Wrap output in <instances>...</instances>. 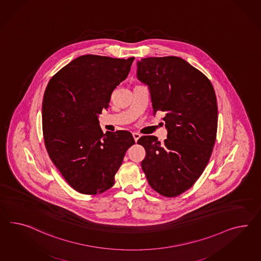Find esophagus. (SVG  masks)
<instances>
[{"mask_svg": "<svg viewBox=\"0 0 261 261\" xmlns=\"http://www.w3.org/2000/svg\"><path fill=\"white\" fill-rule=\"evenodd\" d=\"M133 136H134V141H135V142H137L138 139L141 137V134H138V133H133Z\"/></svg>", "mask_w": 261, "mask_h": 261, "instance_id": "1", "label": "esophagus"}]
</instances>
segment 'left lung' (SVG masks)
<instances>
[{
  "label": "left lung",
  "mask_w": 261,
  "mask_h": 261,
  "mask_svg": "<svg viewBox=\"0 0 261 261\" xmlns=\"http://www.w3.org/2000/svg\"><path fill=\"white\" fill-rule=\"evenodd\" d=\"M137 79L148 86L153 114L164 112L167 138L142 136L141 166L149 186L166 197L185 192L199 179L212 154L218 105L211 82L179 57L137 61Z\"/></svg>",
  "instance_id": "obj_1"
}]
</instances>
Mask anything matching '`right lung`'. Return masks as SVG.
<instances>
[{
  "instance_id": "right-lung-1",
  "label": "right lung",
  "mask_w": 261,
  "mask_h": 261,
  "mask_svg": "<svg viewBox=\"0 0 261 261\" xmlns=\"http://www.w3.org/2000/svg\"><path fill=\"white\" fill-rule=\"evenodd\" d=\"M134 60L81 56L47 85L42 101L47 152L80 193L94 195L113 187L127 148L135 143L127 130L103 134L98 120L113 91L127 79Z\"/></svg>"
}]
</instances>
